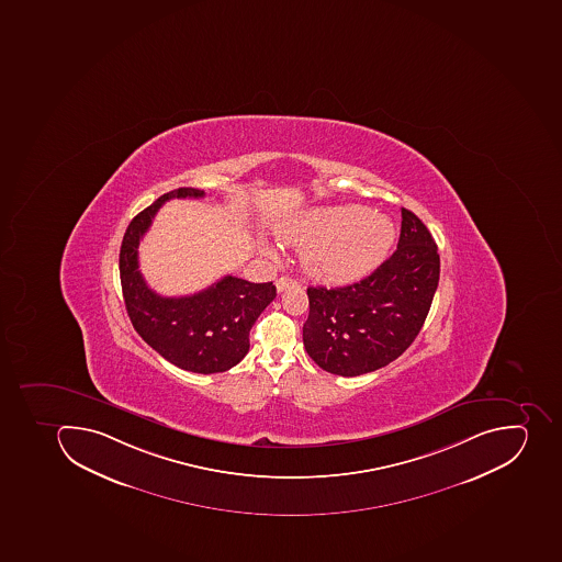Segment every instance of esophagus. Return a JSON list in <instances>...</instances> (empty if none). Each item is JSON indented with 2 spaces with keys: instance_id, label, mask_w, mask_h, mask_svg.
Returning a JSON list of instances; mask_svg holds the SVG:
<instances>
[{
  "instance_id": "1",
  "label": "esophagus",
  "mask_w": 562,
  "mask_h": 562,
  "mask_svg": "<svg viewBox=\"0 0 562 562\" xmlns=\"http://www.w3.org/2000/svg\"><path fill=\"white\" fill-rule=\"evenodd\" d=\"M297 281L292 278H288V276H283V278H279L278 281H276V288H278V292H284V290H288V288L297 286Z\"/></svg>"
}]
</instances>
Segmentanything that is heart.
Wrapping results in <instances>:
<instances>
[{"label": "heart", "mask_w": 562, "mask_h": 562, "mask_svg": "<svg viewBox=\"0 0 562 562\" xmlns=\"http://www.w3.org/2000/svg\"><path fill=\"white\" fill-rule=\"evenodd\" d=\"M284 243L307 246L304 265L311 274L348 283L373 272L387 258L396 226L368 206H324L304 212L279 229Z\"/></svg>", "instance_id": "heart-1"}]
</instances>
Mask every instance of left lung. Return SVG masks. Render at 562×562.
Listing matches in <instances>:
<instances>
[{
    "instance_id": "obj_1",
    "label": "left lung",
    "mask_w": 562,
    "mask_h": 562,
    "mask_svg": "<svg viewBox=\"0 0 562 562\" xmlns=\"http://www.w3.org/2000/svg\"><path fill=\"white\" fill-rule=\"evenodd\" d=\"M437 244L414 212L402 209L397 249L348 286L307 288L302 327L307 353L322 370L359 376L402 356L417 338L438 286Z\"/></svg>"
}]
</instances>
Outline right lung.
I'll use <instances>...</instances> for the list:
<instances>
[{
	"mask_svg": "<svg viewBox=\"0 0 562 562\" xmlns=\"http://www.w3.org/2000/svg\"><path fill=\"white\" fill-rule=\"evenodd\" d=\"M203 196L200 189H175L131 221L120 247V281L136 333L180 370L211 374L228 371L246 357L249 330L274 301V284L224 276L194 295L160 297L145 283L137 263L139 240L165 201Z\"/></svg>",
	"mask_w": 562,
	"mask_h": 562,
	"instance_id": "right-lung-1",
	"label": "right lung"
}]
</instances>
